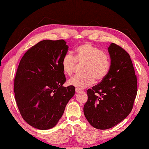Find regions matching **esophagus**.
Masks as SVG:
<instances>
[{"mask_svg": "<svg viewBox=\"0 0 149 149\" xmlns=\"http://www.w3.org/2000/svg\"><path fill=\"white\" fill-rule=\"evenodd\" d=\"M83 91V90H81V89H78V88H76V89H75V92L76 93H79V92H82Z\"/></svg>", "mask_w": 149, "mask_h": 149, "instance_id": "34e87169", "label": "esophagus"}]
</instances>
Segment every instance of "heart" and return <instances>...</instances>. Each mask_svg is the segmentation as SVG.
Wrapping results in <instances>:
<instances>
[{
  "mask_svg": "<svg viewBox=\"0 0 149 149\" xmlns=\"http://www.w3.org/2000/svg\"><path fill=\"white\" fill-rule=\"evenodd\" d=\"M84 63L81 75H76L68 80V84L78 89L89 87L95 79L101 81L107 76L110 68L108 55L89 42H85L75 49V58L70 54H65L62 60V68L65 74L71 75L76 62Z\"/></svg>",
  "mask_w": 149,
  "mask_h": 149,
  "instance_id": "1",
  "label": "heart"
}]
</instances>
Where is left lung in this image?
<instances>
[{
	"label": "left lung",
	"instance_id": "left-lung-1",
	"mask_svg": "<svg viewBox=\"0 0 149 149\" xmlns=\"http://www.w3.org/2000/svg\"><path fill=\"white\" fill-rule=\"evenodd\" d=\"M111 63L108 74L87 91L84 107L88 122L98 130L114 127L129 115L137 95V82L130 54L118 45L108 48ZM97 95H96V93Z\"/></svg>",
	"mask_w": 149,
	"mask_h": 149
}]
</instances>
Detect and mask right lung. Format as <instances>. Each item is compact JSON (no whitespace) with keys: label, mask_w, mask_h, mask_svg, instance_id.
Returning <instances> with one entry per match:
<instances>
[{"label":"right lung","mask_w":149,"mask_h":149,"mask_svg":"<svg viewBox=\"0 0 149 149\" xmlns=\"http://www.w3.org/2000/svg\"><path fill=\"white\" fill-rule=\"evenodd\" d=\"M68 46L64 40H43L32 47L19 62L14 79L15 99L23 119L32 127H54L75 87H65L62 60Z\"/></svg>","instance_id":"add662e5"}]
</instances>
